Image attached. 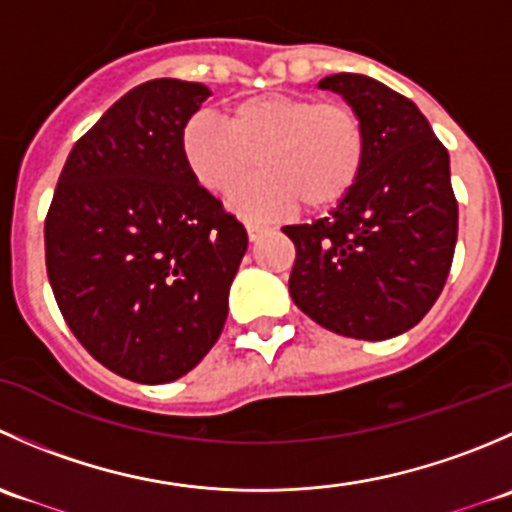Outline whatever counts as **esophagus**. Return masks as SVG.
<instances>
[{"label": "esophagus", "instance_id": "obj_1", "mask_svg": "<svg viewBox=\"0 0 512 512\" xmlns=\"http://www.w3.org/2000/svg\"><path fill=\"white\" fill-rule=\"evenodd\" d=\"M245 230H247V237H250V240H257V237H260L267 227L262 223H257V220H247Z\"/></svg>", "mask_w": 512, "mask_h": 512}]
</instances>
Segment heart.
<instances>
[{"instance_id": "obj_1", "label": "heart", "mask_w": 512, "mask_h": 512, "mask_svg": "<svg viewBox=\"0 0 512 512\" xmlns=\"http://www.w3.org/2000/svg\"><path fill=\"white\" fill-rule=\"evenodd\" d=\"M366 153V126L349 103L299 94L245 98L225 123L203 113L183 131L190 173L213 193L230 195L260 163L262 173L232 195L242 215L332 208L354 190Z\"/></svg>"}]
</instances>
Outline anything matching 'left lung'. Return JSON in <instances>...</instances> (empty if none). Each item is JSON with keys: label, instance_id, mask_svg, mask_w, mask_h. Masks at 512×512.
I'll return each mask as SVG.
<instances>
[{"label": "left lung", "instance_id": "obj_1", "mask_svg": "<svg viewBox=\"0 0 512 512\" xmlns=\"http://www.w3.org/2000/svg\"><path fill=\"white\" fill-rule=\"evenodd\" d=\"M347 98L369 136L364 170L337 208L287 225L289 294L342 337L391 339L416 327L441 294L458 237L448 151L411 98L361 74L319 81Z\"/></svg>", "mask_w": 512, "mask_h": 512}]
</instances>
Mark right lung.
<instances>
[{
  "instance_id": "1",
  "label": "right lung",
  "mask_w": 512,
  "mask_h": 512,
  "mask_svg": "<svg viewBox=\"0 0 512 512\" xmlns=\"http://www.w3.org/2000/svg\"><path fill=\"white\" fill-rule=\"evenodd\" d=\"M210 89L153 79L76 141L44 223L46 275L66 324L138 384L188 374L218 342L247 232L198 185L183 131Z\"/></svg>"
}]
</instances>
